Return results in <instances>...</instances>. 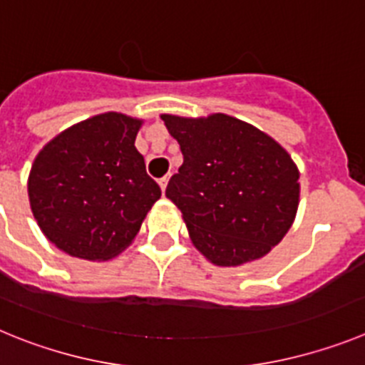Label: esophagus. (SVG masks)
<instances>
[{
  "label": "esophagus",
  "mask_w": 365,
  "mask_h": 365,
  "mask_svg": "<svg viewBox=\"0 0 365 365\" xmlns=\"http://www.w3.org/2000/svg\"><path fill=\"white\" fill-rule=\"evenodd\" d=\"M168 180H170V175H164L163 179H159V185H160V190H163V192H166Z\"/></svg>",
  "instance_id": "34e87169"
}]
</instances>
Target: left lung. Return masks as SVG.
Returning a JSON list of instances; mask_svg holds the SVG:
<instances>
[{
    "instance_id": "left-lung-1",
    "label": "left lung",
    "mask_w": 365,
    "mask_h": 365,
    "mask_svg": "<svg viewBox=\"0 0 365 365\" xmlns=\"http://www.w3.org/2000/svg\"><path fill=\"white\" fill-rule=\"evenodd\" d=\"M182 166L166 197L177 205L199 252L237 267L270 252L298 210L299 173L291 155L254 125L228 115H163Z\"/></svg>"
}]
</instances>
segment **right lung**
Returning <instances> with one entry per match:
<instances>
[{
	"mask_svg": "<svg viewBox=\"0 0 365 365\" xmlns=\"http://www.w3.org/2000/svg\"><path fill=\"white\" fill-rule=\"evenodd\" d=\"M140 120L104 113L38 153L29 175L32 214L51 243L82 259L115 257L160 197L135 148Z\"/></svg>",
	"mask_w": 365,
	"mask_h": 365,
	"instance_id": "right-lung-1",
	"label": "right lung"
}]
</instances>
